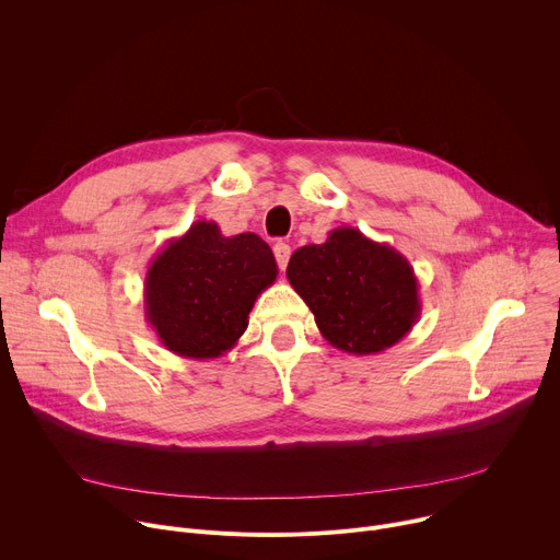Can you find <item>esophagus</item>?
Returning <instances> with one entry per match:
<instances>
[{"label": "esophagus", "mask_w": 560, "mask_h": 560, "mask_svg": "<svg viewBox=\"0 0 560 560\" xmlns=\"http://www.w3.org/2000/svg\"><path fill=\"white\" fill-rule=\"evenodd\" d=\"M275 259H277V264H279V268L281 270H285V266H288V259H290V246L288 244H283V242H279V244H275Z\"/></svg>", "instance_id": "34e87169"}]
</instances>
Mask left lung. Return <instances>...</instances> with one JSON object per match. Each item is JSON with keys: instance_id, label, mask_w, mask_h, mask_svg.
Listing matches in <instances>:
<instances>
[{"instance_id": "left-lung-1", "label": "left lung", "mask_w": 560, "mask_h": 560, "mask_svg": "<svg viewBox=\"0 0 560 560\" xmlns=\"http://www.w3.org/2000/svg\"><path fill=\"white\" fill-rule=\"evenodd\" d=\"M285 275L324 339L357 357L392 348L421 316L410 261L357 228H335L326 244L299 248Z\"/></svg>"}]
</instances>
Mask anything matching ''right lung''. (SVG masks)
<instances>
[{
  "instance_id": "1",
  "label": "right lung",
  "mask_w": 560,
  "mask_h": 560,
  "mask_svg": "<svg viewBox=\"0 0 560 560\" xmlns=\"http://www.w3.org/2000/svg\"><path fill=\"white\" fill-rule=\"evenodd\" d=\"M277 275L259 234L223 236L214 221H195L148 266L145 322L166 350L195 361L217 359L246 332L257 296Z\"/></svg>"
}]
</instances>
